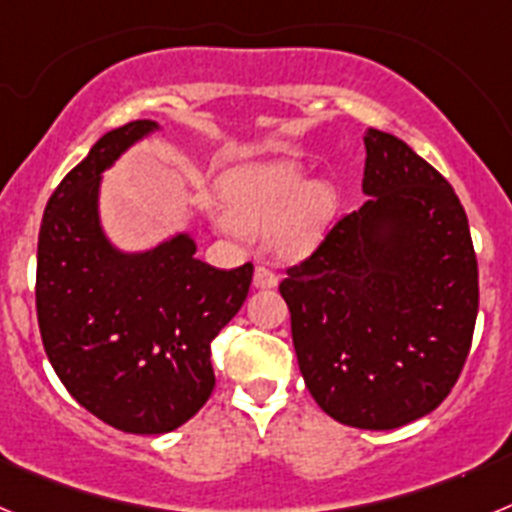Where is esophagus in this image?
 <instances>
[{
	"label": "esophagus",
	"instance_id": "obj_1",
	"mask_svg": "<svg viewBox=\"0 0 512 512\" xmlns=\"http://www.w3.org/2000/svg\"><path fill=\"white\" fill-rule=\"evenodd\" d=\"M279 277L274 274V271L269 269V266H256V271H253V287L256 289H271V287H277Z\"/></svg>",
	"mask_w": 512,
	"mask_h": 512
}]
</instances>
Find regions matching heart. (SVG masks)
Listing matches in <instances>:
<instances>
[{
	"mask_svg": "<svg viewBox=\"0 0 512 512\" xmlns=\"http://www.w3.org/2000/svg\"><path fill=\"white\" fill-rule=\"evenodd\" d=\"M225 220L243 233L271 230V246L284 259H302L328 230L336 189L325 179L307 182L292 158H266L235 166L220 184Z\"/></svg>",
	"mask_w": 512,
	"mask_h": 512,
	"instance_id": "1",
	"label": "heart"
}]
</instances>
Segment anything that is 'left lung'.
<instances>
[{
    "instance_id": "8db88e82",
    "label": "left lung",
    "mask_w": 512,
    "mask_h": 512,
    "mask_svg": "<svg viewBox=\"0 0 512 512\" xmlns=\"http://www.w3.org/2000/svg\"><path fill=\"white\" fill-rule=\"evenodd\" d=\"M361 189L318 251L279 284L307 390L333 420L392 431L459 379L479 307L467 212L408 143L364 133Z\"/></svg>"
}]
</instances>
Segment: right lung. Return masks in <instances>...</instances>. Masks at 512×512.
Wrapping results in <instances>:
<instances>
[{"label":"right lung","instance_id":"obj_1","mask_svg":"<svg viewBox=\"0 0 512 512\" xmlns=\"http://www.w3.org/2000/svg\"><path fill=\"white\" fill-rule=\"evenodd\" d=\"M158 122L135 120L97 140L63 176L38 235L45 354L81 408L125 433L187 423L210 400L212 338L246 302L253 266L215 269L189 233L148 251L112 246L99 220L102 174Z\"/></svg>","mask_w":512,"mask_h":512}]
</instances>
